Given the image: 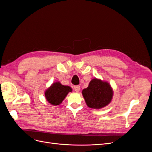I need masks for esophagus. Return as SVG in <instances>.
Wrapping results in <instances>:
<instances>
[{"label": "esophagus", "instance_id": "34e87169", "mask_svg": "<svg viewBox=\"0 0 152 152\" xmlns=\"http://www.w3.org/2000/svg\"><path fill=\"white\" fill-rule=\"evenodd\" d=\"M74 90L76 92H79L80 91V86H74Z\"/></svg>", "mask_w": 152, "mask_h": 152}]
</instances>
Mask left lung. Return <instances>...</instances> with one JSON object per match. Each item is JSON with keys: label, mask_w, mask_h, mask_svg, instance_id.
<instances>
[{"label": "left lung", "mask_w": 152, "mask_h": 152, "mask_svg": "<svg viewBox=\"0 0 152 152\" xmlns=\"http://www.w3.org/2000/svg\"><path fill=\"white\" fill-rule=\"evenodd\" d=\"M82 93L89 108L99 109L111 102L113 92L107 82L95 78L91 80L88 87L84 89Z\"/></svg>", "instance_id": "8db88e82"}]
</instances>
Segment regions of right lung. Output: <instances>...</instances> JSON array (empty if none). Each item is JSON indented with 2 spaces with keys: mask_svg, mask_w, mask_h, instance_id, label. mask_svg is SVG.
Instances as JSON below:
<instances>
[{
  "mask_svg": "<svg viewBox=\"0 0 152 152\" xmlns=\"http://www.w3.org/2000/svg\"><path fill=\"white\" fill-rule=\"evenodd\" d=\"M72 91L70 86H63L59 82H56L45 91V96L49 103L56 106L60 104L69 92Z\"/></svg>",
  "mask_w": 152,
  "mask_h": 152,
  "instance_id": "1",
  "label": "right lung"
}]
</instances>
